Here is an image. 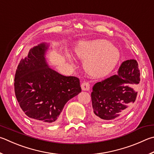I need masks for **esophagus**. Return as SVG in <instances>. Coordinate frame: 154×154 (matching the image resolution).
Here are the masks:
<instances>
[{
	"mask_svg": "<svg viewBox=\"0 0 154 154\" xmlns=\"http://www.w3.org/2000/svg\"><path fill=\"white\" fill-rule=\"evenodd\" d=\"M81 87H82L83 91H89V88H90V85L88 82H83Z\"/></svg>",
	"mask_w": 154,
	"mask_h": 154,
	"instance_id": "obj_1",
	"label": "esophagus"
}]
</instances>
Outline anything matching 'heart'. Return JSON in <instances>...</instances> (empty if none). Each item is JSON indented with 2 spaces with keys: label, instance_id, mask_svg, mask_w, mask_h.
I'll return each mask as SVG.
<instances>
[{
  "label": "heart",
  "instance_id": "1",
  "mask_svg": "<svg viewBox=\"0 0 154 154\" xmlns=\"http://www.w3.org/2000/svg\"><path fill=\"white\" fill-rule=\"evenodd\" d=\"M73 52L77 57L85 60V71L96 77L110 74L121 59L119 48L106 40L79 41Z\"/></svg>",
  "mask_w": 154,
  "mask_h": 154
}]
</instances>
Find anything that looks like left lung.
<instances>
[{
  "label": "left lung",
  "mask_w": 154,
  "mask_h": 154,
  "mask_svg": "<svg viewBox=\"0 0 154 154\" xmlns=\"http://www.w3.org/2000/svg\"><path fill=\"white\" fill-rule=\"evenodd\" d=\"M139 82L138 63L132 59L122 63L117 75L96 83L91 94L94 118L116 121L124 116L135 101Z\"/></svg>",
  "instance_id": "left-lung-1"
}]
</instances>
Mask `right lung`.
Here are the masks:
<instances>
[{"label": "right lung", "instance_id": "add662e5", "mask_svg": "<svg viewBox=\"0 0 154 154\" xmlns=\"http://www.w3.org/2000/svg\"><path fill=\"white\" fill-rule=\"evenodd\" d=\"M50 44L33 46L19 62L15 75L16 98L29 118L46 124L58 120L69 100L82 89L79 79L64 76L50 67L46 53Z\"/></svg>", "mask_w": 154, "mask_h": 154}]
</instances>
